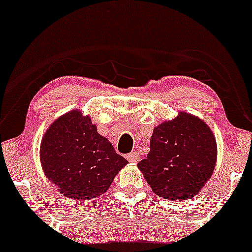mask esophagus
<instances>
[{
    "label": "esophagus",
    "instance_id": "obj_1",
    "mask_svg": "<svg viewBox=\"0 0 252 252\" xmlns=\"http://www.w3.org/2000/svg\"><path fill=\"white\" fill-rule=\"evenodd\" d=\"M126 159H128L129 161H131V163H137V161L139 160V155L137 154L136 151H132L126 155Z\"/></svg>",
    "mask_w": 252,
    "mask_h": 252
}]
</instances>
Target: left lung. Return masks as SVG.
<instances>
[{"instance_id":"left-lung-1","label":"left lung","mask_w":252,"mask_h":252,"mask_svg":"<svg viewBox=\"0 0 252 252\" xmlns=\"http://www.w3.org/2000/svg\"><path fill=\"white\" fill-rule=\"evenodd\" d=\"M216 139L199 117L180 111L156 126L146 159L137 164L154 193L168 200L190 199L211 179Z\"/></svg>"}]
</instances>
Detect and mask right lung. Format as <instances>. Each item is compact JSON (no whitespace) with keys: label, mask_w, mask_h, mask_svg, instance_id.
Segmentation results:
<instances>
[{"label":"right lung","mask_w":252,"mask_h":252,"mask_svg":"<svg viewBox=\"0 0 252 252\" xmlns=\"http://www.w3.org/2000/svg\"><path fill=\"white\" fill-rule=\"evenodd\" d=\"M39 154L45 176L71 200L96 199L128 164L80 110L68 111L51 124Z\"/></svg>","instance_id":"add662e5"}]
</instances>
